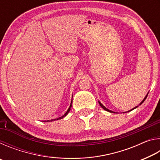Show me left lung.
<instances>
[{"label": "left lung", "mask_w": 160, "mask_h": 160, "mask_svg": "<svg viewBox=\"0 0 160 160\" xmlns=\"http://www.w3.org/2000/svg\"><path fill=\"white\" fill-rule=\"evenodd\" d=\"M148 93L147 94V95H146V96H145V98H144V99H143V100H142V101L141 102H140V104H139V105H141V104H142V103H143V102H144V101H145V100L146 99V98H147V97H148ZM99 105H100V106H101V107H102V108H103V109H104V110H106V111H107V112H111V113H115L114 112H112V111H111V110H109V109H107V108H106V107H105L104 106V105H103V104H102V103H101V102H100L99 101ZM138 107V106H137V107H134V108H133V109H132L131 110H130V111H128V112H131V111H132V110H133V109H135V108H137Z\"/></svg>", "instance_id": "1"}]
</instances>
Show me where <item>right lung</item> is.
<instances>
[{"mask_svg": "<svg viewBox=\"0 0 160 160\" xmlns=\"http://www.w3.org/2000/svg\"><path fill=\"white\" fill-rule=\"evenodd\" d=\"M72 101L71 100V103H70V107H69V108H68V109L67 110V112L65 113V114L64 115H63L62 116H61V117H59V118H55V119H51V120H48V121H45V122H48V121H56V120H58V119H61V118H63V117H65V116H66L68 113H69V112H70V108H71V107H72Z\"/></svg>", "mask_w": 160, "mask_h": 160, "instance_id": "obj_1", "label": "right lung"}]
</instances>
